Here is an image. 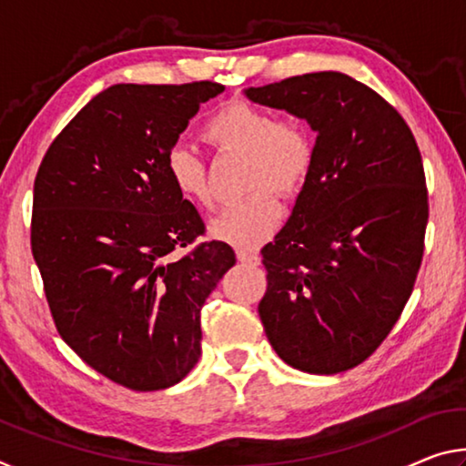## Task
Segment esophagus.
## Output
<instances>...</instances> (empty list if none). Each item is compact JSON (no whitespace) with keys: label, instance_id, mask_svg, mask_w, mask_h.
I'll return each mask as SVG.
<instances>
[{"label":"esophagus","instance_id":"obj_1","mask_svg":"<svg viewBox=\"0 0 466 466\" xmlns=\"http://www.w3.org/2000/svg\"><path fill=\"white\" fill-rule=\"evenodd\" d=\"M236 258H238L240 263L258 265V255H257L255 250H248V248H238V250H236Z\"/></svg>","mask_w":466,"mask_h":466}]
</instances>
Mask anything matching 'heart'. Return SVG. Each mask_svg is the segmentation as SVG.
<instances>
[{
  "label": "heart",
  "instance_id": "b5f03b06",
  "mask_svg": "<svg viewBox=\"0 0 466 466\" xmlns=\"http://www.w3.org/2000/svg\"><path fill=\"white\" fill-rule=\"evenodd\" d=\"M201 137L218 154H242L244 191H252L214 219L211 232L236 248H257L278 232L283 222L279 197L302 193L314 167L317 146L302 119L271 110L230 102L203 123ZM164 172L180 199L211 208L214 193L205 157L197 149L177 144L164 156Z\"/></svg>",
  "mask_w": 466,
  "mask_h": 466
}]
</instances>
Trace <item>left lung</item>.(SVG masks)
Returning <instances> with one entry per match:
<instances>
[{
	"mask_svg": "<svg viewBox=\"0 0 466 466\" xmlns=\"http://www.w3.org/2000/svg\"><path fill=\"white\" fill-rule=\"evenodd\" d=\"M317 131V156L294 211L261 255L258 317L278 356L309 374L356 368L380 347L420 273L428 187L399 110L339 72L248 88Z\"/></svg>",
	"mask_w": 466,
	"mask_h": 466,
	"instance_id": "left-lung-1",
	"label": "left lung"
}]
</instances>
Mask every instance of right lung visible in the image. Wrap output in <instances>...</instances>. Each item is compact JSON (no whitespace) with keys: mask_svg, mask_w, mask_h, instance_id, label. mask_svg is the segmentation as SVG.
I'll list each match as a JSON object with an SVG mask.
<instances>
[{"mask_svg":"<svg viewBox=\"0 0 466 466\" xmlns=\"http://www.w3.org/2000/svg\"><path fill=\"white\" fill-rule=\"evenodd\" d=\"M218 82L115 84L46 149L35 178L30 247L59 335L131 390H162L201 356V309L236 263L205 234L164 172Z\"/></svg>","mask_w":466,"mask_h":466,"instance_id":"right-lung-1","label":"right lung"}]
</instances>
